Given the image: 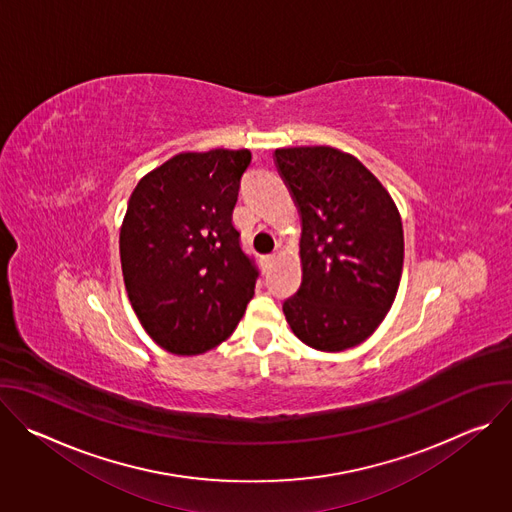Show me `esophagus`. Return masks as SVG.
<instances>
[{"mask_svg": "<svg viewBox=\"0 0 512 512\" xmlns=\"http://www.w3.org/2000/svg\"><path fill=\"white\" fill-rule=\"evenodd\" d=\"M273 261H275V253H269V255H263V257H261V265H263V267L273 265Z\"/></svg>", "mask_w": 512, "mask_h": 512, "instance_id": "obj_1", "label": "esophagus"}]
</instances>
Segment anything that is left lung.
<instances>
[{
	"mask_svg": "<svg viewBox=\"0 0 512 512\" xmlns=\"http://www.w3.org/2000/svg\"><path fill=\"white\" fill-rule=\"evenodd\" d=\"M302 212V285L283 302L294 334L340 352L387 316L403 269V227L383 184L350 154L326 145L275 150Z\"/></svg>",
	"mask_w": 512,
	"mask_h": 512,
	"instance_id": "8db88e82",
	"label": "left lung"
}]
</instances>
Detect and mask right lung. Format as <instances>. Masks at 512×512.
I'll return each mask as SVG.
<instances>
[{
	"label": "right lung",
	"instance_id": "1",
	"mask_svg": "<svg viewBox=\"0 0 512 512\" xmlns=\"http://www.w3.org/2000/svg\"><path fill=\"white\" fill-rule=\"evenodd\" d=\"M249 150L180 154L135 186L119 235L129 302L160 346L200 354L227 340L259 269L233 225Z\"/></svg>",
	"mask_w": 512,
	"mask_h": 512
}]
</instances>
